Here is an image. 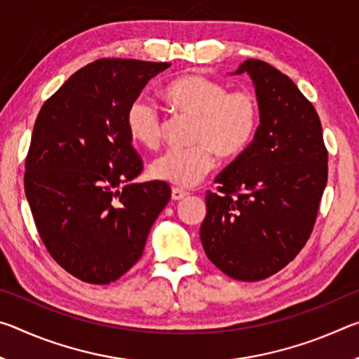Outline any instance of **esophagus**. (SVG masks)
Masks as SVG:
<instances>
[{"mask_svg":"<svg viewBox=\"0 0 359 359\" xmlns=\"http://www.w3.org/2000/svg\"><path fill=\"white\" fill-rule=\"evenodd\" d=\"M187 191L182 190V188H172L171 191V198L174 199V201H180V199H184L187 196Z\"/></svg>","mask_w":359,"mask_h":359,"instance_id":"34e87169","label":"esophagus"}]
</instances>
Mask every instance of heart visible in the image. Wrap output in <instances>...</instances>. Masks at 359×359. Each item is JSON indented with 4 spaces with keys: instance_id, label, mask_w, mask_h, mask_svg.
Here are the masks:
<instances>
[{
    "instance_id": "1",
    "label": "heart",
    "mask_w": 359,
    "mask_h": 359,
    "mask_svg": "<svg viewBox=\"0 0 359 359\" xmlns=\"http://www.w3.org/2000/svg\"><path fill=\"white\" fill-rule=\"evenodd\" d=\"M168 98L196 118L193 147L169 149L150 165L151 177L179 187H194L215 166L220 156L239 155L257 133L259 109L255 96L244 90L229 92L226 85L201 76H185L168 85ZM131 137L145 147H156L163 137V118L154 101L139 96L126 112Z\"/></svg>"
}]
</instances>
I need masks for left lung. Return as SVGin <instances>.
<instances>
[{"label":"left lung","mask_w":359,"mask_h":359,"mask_svg":"<svg viewBox=\"0 0 359 359\" xmlns=\"http://www.w3.org/2000/svg\"><path fill=\"white\" fill-rule=\"evenodd\" d=\"M259 126L248 147L217 175L199 229L204 252L231 278L257 282L293 261L311 238L327 182L318 114L288 76L250 58Z\"/></svg>","instance_id":"8db88e82"}]
</instances>
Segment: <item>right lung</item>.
Instances as JSON below:
<instances>
[{"label": "right lung", "instance_id": "obj_1", "mask_svg": "<svg viewBox=\"0 0 359 359\" xmlns=\"http://www.w3.org/2000/svg\"><path fill=\"white\" fill-rule=\"evenodd\" d=\"M171 63L101 58L74 72L34 121L25 194L52 258L82 282L117 280L142 257L171 199L166 182L133 184L142 160L126 112Z\"/></svg>", "mask_w": 359, "mask_h": 359}]
</instances>
